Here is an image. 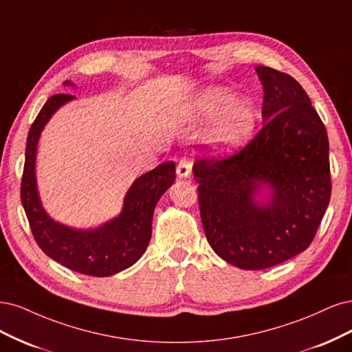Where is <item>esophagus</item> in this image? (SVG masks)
Wrapping results in <instances>:
<instances>
[{
    "instance_id": "obj_1",
    "label": "esophagus",
    "mask_w": 352,
    "mask_h": 352,
    "mask_svg": "<svg viewBox=\"0 0 352 352\" xmlns=\"http://www.w3.org/2000/svg\"><path fill=\"white\" fill-rule=\"evenodd\" d=\"M191 174V162L188 160H181L177 166V175L179 178H188Z\"/></svg>"
}]
</instances>
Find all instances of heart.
Wrapping results in <instances>:
<instances>
[{"label": "heart", "instance_id": "obj_1", "mask_svg": "<svg viewBox=\"0 0 352 352\" xmlns=\"http://www.w3.org/2000/svg\"><path fill=\"white\" fill-rule=\"evenodd\" d=\"M187 116L191 121H210L206 144L217 155H230L252 138L257 122V107L250 98H236L225 86H209L190 100Z\"/></svg>", "mask_w": 352, "mask_h": 352}]
</instances>
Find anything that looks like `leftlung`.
<instances>
[{
  "mask_svg": "<svg viewBox=\"0 0 352 352\" xmlns=\"http://www.w3.org/2000/svg\"><path fill=\"white\" fill-rule=\"evenodd\" d=\"M256 72L265 94L262 130L226 160L192 166L208 241L244 270L272 267L304 252L332 190L327 133L305 90L270 67ZM267 189L268 199L257 201Z\"/></svg>",
  "mask_w": 352,
  "mask_h": 352,
  "instance_id": "8db88e82",
  "label": "left lung"
}]
</instances>
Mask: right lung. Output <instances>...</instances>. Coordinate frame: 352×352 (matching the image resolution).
<instances>
[{
	"instance_id": "obj_1",
	"label": "right lung",
	"mask_w": 352,
	"mask_h": 352,
	"mask_svg": "<svg viewBox=\"0 0 352 352\" xmlns=\"http://www.w3.org/2000/svg\"><path fill=\"white\" fill-rule=\"evenodd\" d=\"M74 86L72 82H64ZM72 95H54L42 107L29 130L20 197L33 236L55 262L89 276H111L133 266L146 252L152 236L156 203L174 184L175 164L164 162L130 186L118 217L98 228L77 230L54 221L43 209L36 184V152L41 133Z\"/></svg>"
}]
</instances>
